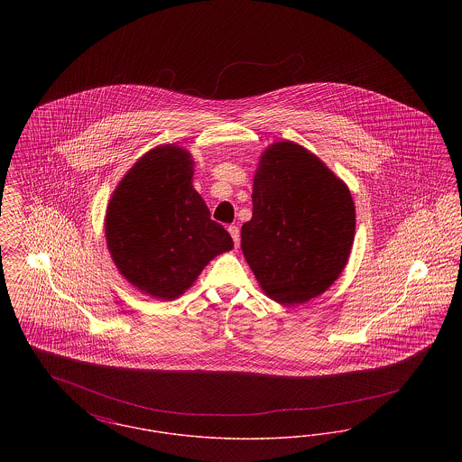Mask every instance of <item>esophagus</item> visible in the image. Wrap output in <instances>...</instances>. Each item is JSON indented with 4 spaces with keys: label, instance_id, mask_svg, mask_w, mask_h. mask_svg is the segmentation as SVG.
Listing matches in <instances>:
<instances>
[{
    "label": "esophagus",
    "instance_id": "34e87169",
    "mask_svg": "<svg viewBox=\"0 0 462 462\" xmlns=\"http://www.w3.org/2000/svg\"><path fill=\"white\" fill-rule=\"evenodd\" d=\"M228 232H230V236H232V239H234L236 247H239V244H241V232H239V226L230 225V226H228Z\"/></svg>",
    "mask_w": 462,
    "mask_h": 462
}]
</instances>
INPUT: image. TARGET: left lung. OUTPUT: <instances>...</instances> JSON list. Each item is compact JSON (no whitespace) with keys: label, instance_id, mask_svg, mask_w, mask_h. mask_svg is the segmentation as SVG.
Here are the masks:
<instances>
[{"label":"left lung","instance_id":"obj_1","mask_svg":"<svg viewBox=\"0 0 462 462\" xmlns=\"http://www.w3.org/2000/svg\"><path fill=\"white\" fill-rule=\"evenodd\" d=\"M353 237L346 183L305 147L272 143L253 181V218L241 230L242 253L264 294L281 305L320 296L348 263Z\"/></svg>","mask_w":462,"mask_h":462}]
</instances>
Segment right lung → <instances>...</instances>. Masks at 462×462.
<instances>
[{"instance_id":"add662e5","label":"right lung","mask_w":462,"mask_h":462,"mask_svg":"<svg viewBox=\"0 0 462 462\" xmlns=\"http://www.w3.org/2000/svg\"><path fill=\"white\" fill-rule=\"evenodd\" d=\"M194 159L159 145L123 176L106 213V241L119 273L142 292L176 300L215 256L234 247L192 185Z\"/></svg>"}]
</instances>
